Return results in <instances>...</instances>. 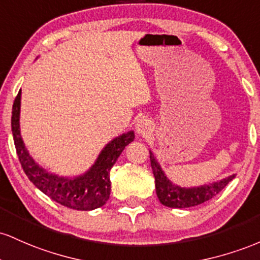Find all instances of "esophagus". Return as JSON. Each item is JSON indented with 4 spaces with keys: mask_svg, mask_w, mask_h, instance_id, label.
I'll return each instance as SVG.
<instances>
[{
    "mask_svg": "<svg viewBox=\"0 0 260 260\" xmlns=\"http://www.w3.org/2000/svg\"><path fill=\"white\" fill-rule=\"evenodd\" d=\"M135 130L136 133L140 134V135L145 136L151 133V130H152V125H151V121L148 120L147 118H141L139 119L138 122H136Z\"/></svg>",
    "mask_w": 260,
    "mask_h": 260,
    "instance_id": "esophagus-1",
    "label": "esophagus"
}]
</instances>
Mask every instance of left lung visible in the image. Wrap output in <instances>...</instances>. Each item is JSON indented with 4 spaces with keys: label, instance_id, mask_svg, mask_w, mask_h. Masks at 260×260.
Here are the masks:
<instances>
[{
    "label": "left lung",
    "instance_id": "1",
    "mask_svg": "<svg viewBox=\"0 0 260 260\" xmlns=\"http://www.w3.org/2000/svg\"><path fill=\"white\" fill-rule=\"evenodd\" d=\"M150 159L154 176V183H156V194L158 197L159 203L168 208L184 209L200 205V204L212 199L236 177V174H231V176L222 178L216 182L209 183V184L186 188V186L174 184L166 176L165 171L154 157L152 151H150Z\"/></svg>",
    "mask_w": 260,
    "mask_h": 260
}]
</instances>
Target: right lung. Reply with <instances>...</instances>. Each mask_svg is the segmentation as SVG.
Returning <instances> with one entry per match:
<instances>
[{
	"instance_id": "add662e5",
	"label": "right lung",
	"mask_w": 260,
	"mask_h": 260,
	"mask_svg": "<svg viewBox=\"0 0 260 260\" xmlns=\"http://www.w3.org/2000/svg\"><path fill=\"white\" fill-rule=\"evenodd\" d=\"M20 97L22 91L19 89L12 108V134L19 162L29 180L50 199L66 208L89 211L103 206L110 195V169L125 146L134 141V131L121 134L108 142L94 163L83 174L76 177L57 176L38 165L23 142L19 124Z\"/></svg>"
}]
</instances>
